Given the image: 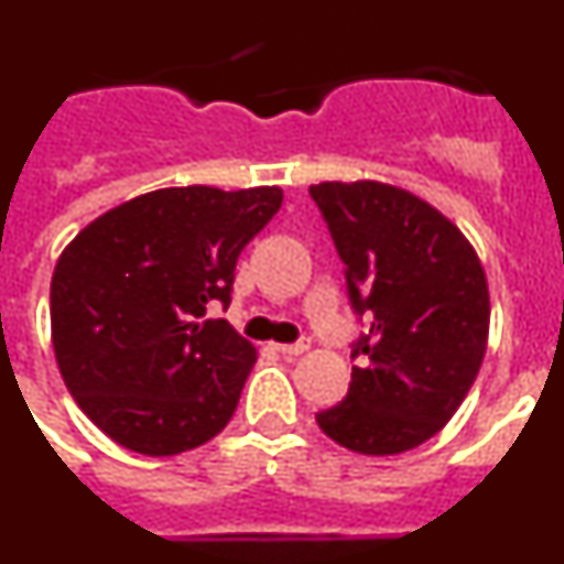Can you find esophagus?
<instances>
[{"instance_id": "obj_1", "label": "esophagus", "mask_w": 564, "mask_h": 564, "mask_svg": "<svg viewBox=\"0 0 564 564\" xmlns=\"http://www.w3.org/2000/svg\"><path fill=\"white\" fill-rule=\"evenodd\" d=\"M273 347H276L282 356H302V352L311 350V341H305V338H302V341H296V344H273Z\"/></svg>"}]
</instances>
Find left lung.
Returning a JSON list of instances; mask_svg holds the SVG:
<instances>
[{
  "instance_id": "8db88e82",
  "label": "left lung",
  "mask_w": 564,
  "mask_h": 564,
  "mask_svg": "<svg viewBox=\"0 0 564 564\" xmlns=\"http://www.w3.org/2000/svg\"><path fill=\"white\" fill-rule=\"evenodd\" d=\"M311 197L370 330L352 344L347 398L318 412L327 437L358 455H401L446 426L488 341V282L460 228L406 188L318 183Z\"/></svg>"
}]
</instances>
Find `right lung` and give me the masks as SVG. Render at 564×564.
I'll return each instance as SVG.
<instances>
[{
    "label": "right lung",
    "mask_w": 564,
    "mask_h": 564,
    "mask_svg": "<svg viewBox=\"0 0 564 564\" xmlns=\"http://www.w3.org/2000/svg\"><path fill=\"white\" fill-rule=\"evenodd\" d=\"M279 206V186L158 188L64 248L50 282L53 350L104 435L169 457L226 430L257 350L206 313L231 305L239 253Z\"/></svg>",
    "instance_id": "right-lung-1"
}]
</instances>
